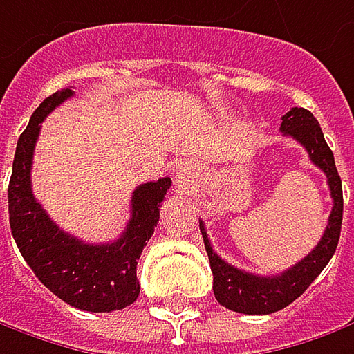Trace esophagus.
<instances>
[{
  "mask_svg": "<svg viewBox=\"0 0 354 354\" xmlns=\"http://www.w3.org/2000/svg\"><path fill=\"white\" fill-rule=\"evenodd\" d=\"M190 168H186V170H182V172H178V182H188L190 180Z\"/></svg>",
  "mask_w": 354,
  "mask_h": 354,
  "instance_id": "34e87169",
  "label": "esophagus"
}]
</instances>
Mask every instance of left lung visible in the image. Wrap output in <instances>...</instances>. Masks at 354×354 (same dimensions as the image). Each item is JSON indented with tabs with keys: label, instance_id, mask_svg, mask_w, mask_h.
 Here are the masks:
<instances>
[{
	"label": "left lung",
	"instance_id": "obj_1",
	"mask_svg": "<svg viewBox=\"0 0 354 354\" xmlns=\"http://www.w3.org/2000/svg\"><path fill=\"white\" fill-rule=\"evenodd\" d=\"M281 132L291 136L307 150L311 162L321 168L327 176L333 209L329 223L325 227L323 238L319 239L313 252L305 255L293 268L279 275H254L243 269L225 263L220 255L214 252L207 239L204 222H200V232L206 245L209 268L214 273V295L220 305L230 311L245 313V315H269L287 307L289 303L305 293V289L315 281V277L325 269L329 259L337 250L343 222V186L337 172L335 158L329 145L325 142L323 131L317 118L307 109H291L281 116Z\"/></svg>",
	"mask_w": 354,
	"mask_h": 354
}]
</instances>
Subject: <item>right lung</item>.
I'll list each match as a JSON object with an SVG mask.
<instances>
[{"mask_svg":"<svg viewBox=\"0 0 354 354\" xmlns=\"http://www.w3.org/2000/svg\"><path fill=\"white\" fill-rule=\"evenodd\" d=\"M75 93L61 88L35 109L21 132L9 180V225L19 252L37 279L59 299L91 313H111L136 301V266L160 218V202L170 178L140 184L132 192L131 220L111 243H85L63 232L41 207L31 190V164L45 116Z\"/></svg>","mask_w":354,"mask_h":354,"instance_id":"1","label":"right lung"}]
</instances>
